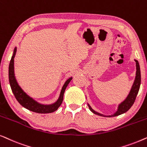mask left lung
I'll return each mask as SVG.
<instances>
[{
	"label": "left lung",
	"instance_id": "obj_1",
	"mask_svg": "<svg viewBox=\"0 0 147 147\" xmlns=\"http://www.w3.org/2000/svg\"><path fill=\"white\" fill-rule=\"evenodd\" d=\"M134 61L136 62V76L135 79H134V83L132 84L131 89H130V91L127 96V97L126 98V99L124 100L123 102H122L121 103L118 104V109L116 110L115 113H114L112 115L106 116L104 115V114H100L99 112L95 111V110H93L91 106H90L89 104H88V107H89L90 110L93 112L94 114H97V115L104 116V117H112V116H116L118 115H120V114L125 113L128 111V110L131 108V106L133 105L134 101H135L136 96H137L138 92L139 91V88L140 86V82H141V76H140V65L139 63H138V61L137 60L134 59Z\"/></svg>",
	"mask_w": 147,
	"mask_h": 147
}]
</instances>
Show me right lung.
I'll list each match as a JSON object with an SVG mask.
<instances>
[{"mask_svg":"<svg viewBox=\"0 0 147 147\" xmlns=\"http://www.w3.org/2000/svg\"><path fill=\"white\" fill-rule=\"evenodd\" d=\"M16 52H17V47H15V49H14L9 67V79L10 86H11L12 92L15 95L16 99L24 108H27L30 111L36 112V113L47 114L55 112V110L58 109V108L59 107L62 102H63L64 92H65L67 85L72 80V77L67 79L64 83L63 87L61 88V92H60L59 98L55 102L51 104H43L39 103L23 91L21 86L18 84L17 80H16L15 70H14V58L15 57Z\"/></svg>","mask_w":147,"mask_h":147,"instance_id":"1","label":"right lung"}]
</instances>
